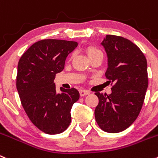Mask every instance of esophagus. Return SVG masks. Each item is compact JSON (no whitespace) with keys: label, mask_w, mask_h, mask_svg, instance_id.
Returning a JSON list of instances; mask_svg holds the SVG:
<instances>
[{"label":"esophagus","mask_w":158,"mask_h":158,"mask_svg":"<svg viewBox=\"0 0 158 158\" xmlns=\"http://www.w3.org/2000/svg\"><path fill=\"white\" fill-rule=\"evenodd\" d=\"M79 94H80L81 97H83V96H86V95H88V94H89V92L87 90L81 89V90H79Z\"/></svg>","instance_id":"obj_1"}]
</instances>
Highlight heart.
Segmentation results:
<instances>
[{"mask_svg":"<svg viewBox=\"0 0 158 158\" xmlns=\"http://www.w3.org/2000/svg\"><path fill=\"white\" fill-rule=\"evenodd\" d=\"M86 51L88 56H89V57H93V56L95 55H98V54H102V52H101L99 49L94 48V47H89V48H86Z\"/></svg>","mask_w":158,"mask_h":158,"instance_id":"1","label":"heart"}]
</instances>
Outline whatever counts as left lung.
Wrapping results in <instances>:
<instances>
[{
    "instance_id": "1",
    "label": "left lung",
    "mask_w": 158,
    "mask_h": 158,
    "mask_svg": "<svg viewBox=\"0 0 158 158\" xmlns=\"http://www.w3.org/2000/svg\"><path fill=\"white\" fill-rule=\"evenodd\" d=\"M101 44L107 57L105 76L114 85L109 95L95 93L99 104L94 114L101 129L117 133L129 128L140 112L148 87L147 59L122 36L106 35Z\"/></svg>"
}]
</instances>
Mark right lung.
I'll use <instances>...</instances> for the list:
<instances>
[{
  "instance_id": "right-lung-1",
  "label": "right lung",
  "mask_w": 158,
  "mask_h": 158,
  "mask_svg": "<svg viewBox=\"0 0 158 158\" xmlns=\"http://www.w3.org/2000/svg\"><path fill=\"white\" fill-rule=\"evenodd\" d=\"M77 46L75 41L43 40L19 59L16 87L22 105L31 122L45 133H61L72 121L71 109L79 99V91L61 87L58 94L54 80Z\"/></svg>"
}]
</instances>
